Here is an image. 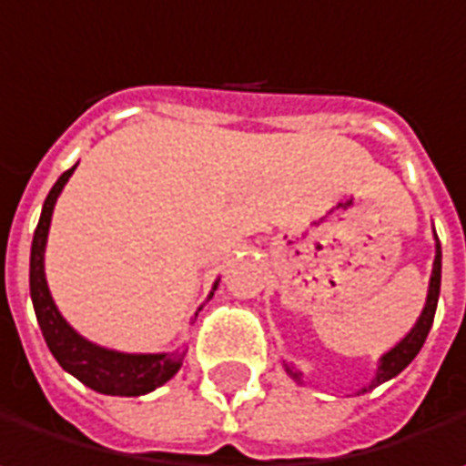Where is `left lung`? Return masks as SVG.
I'll return each instance as SVG.
<instances>
[{
	"label": "left lung",
	"instance_id": "obj_1",
	"mask_svg": "<svg viewBox=\"0 0 466 466\" xmlns=\"http://www.w3.org/2000/svg\"><path fill=\"white\" fill-rule=\"evenodd\" d=\"M440 269H442V250H440V242H437V256H434V269H431V283H429V297H426V308L420 313L419 324L413 326V331L394 348L389 350L383 359H380V370H378V378H375V386L378 383H386L391 380L394 375H400L423 348L426 342V334L431 329L434 321V310H437V297H440Z\"/></svg>",
	"mask_w": 466,
	"mask_h": 466
}]
</instances>
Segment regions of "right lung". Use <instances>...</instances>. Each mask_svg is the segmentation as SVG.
Instances as JSON below:
<instances>
[{
	"label": "right lung",
	"instance_id": "1",
	"mask_svg": "<svg viewBox=\"0 0 466 466\" xmlns=\"http://www.w3.org/2000/svg\"><path fill=\"white\" fill-rule=\"evenodd\" d=\"M75 172L66 169L56 186L50 188L46 205H43V216L40 224L35 229L32 239V264H29V286H32V302H35V313L43 329L50 353L56 356V361L75 375L80 383H86L88 389L99 391V394H110V397H140L153 391L156 386L167 383L183 364L186 353H150V356H129V353H116V350H105L88 339H83L72 326L61 319V313L56 310L50 291H47L46 272H43V253H46L47 227H50V213L56 205V197L61 194L64 183L69 180V175Z\"/></svg>",
	"mask_w": 466,
	"mask_h": 466
}]
</instances>
